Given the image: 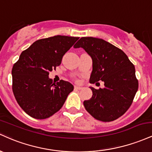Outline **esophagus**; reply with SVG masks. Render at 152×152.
<instances>
[{"label":"esophagus","instance_id":"obj_1","mask_svg":"<svg viewBox=\"0 0 152 152\" xmlns=\"http://www.w3.org/2000/svg\"><path fill=\"white\" fill-rule=\"evenodd\" d=\"M74 88H75V89L81 90V89H82V88H83V87L81 86H78V85H76V86H74Z\"/></svg>","mask_w":152,"mask_h":152}]
</instances>
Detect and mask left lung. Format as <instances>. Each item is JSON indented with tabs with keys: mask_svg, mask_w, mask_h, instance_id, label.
<instances>
[{
	"mask_svg": "<svg viewBox=\"0 0 152 152\" xmlns=\"http://www.w3.org/2000/svg\"><path fill=\"white\" fill-rule=\"evenodd\" d=\"M74 47L83 48L91 57L90 83L104 82L103 88L90 87L93 96L83 102L85 109L99 121L116 120L129 109L138 90L134 64L123 50L102 38L82 37Z\"/></svg>",
	"mask_w": 152,
	"mask_h": 152,
	"instance_id": "left-lung-1",
	"label": "left lung"
}]
</instances>
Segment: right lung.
Listing matches in <instances>:
<instances>
[{"label": "right lung", "mask_w": 152, "mask_h": 152, "mask_svg": "<svg viewBox=\"0 0 152 152\" xmlns=\"http://www.w3.org/2000/svg\"><path fill=\"white\" fill-rule=\"evenodd\" d=\"M78 37L55 36L35 41L23 50L12 69L13 92L21 109L29 116L44 119L59 111L74 90L69 81L56 83L50 71L61 63L64 55Z\"/></svg>", "instance_id": "1"}]
</instances>
